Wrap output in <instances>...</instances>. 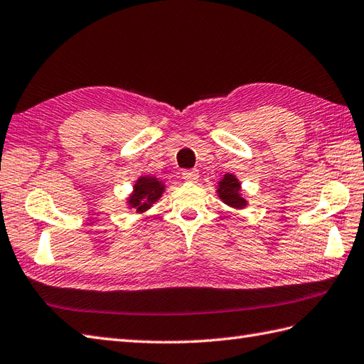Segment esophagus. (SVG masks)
I'll return each instance as SVG.
<instances>
[{"instance_id": "esophagus-1", "label": "esophagus", "mask_w": 364, "mask_h": 364, "mask_svg": "<svg viewBox=\"0 0 364 364\" xmlns=\"http://www.w3.org/2000/svg\"><path fill=\"white\" fill-rule=\"evenodd\" d=\"M183 180L194 183L198 180V170H183Z\"/></svg>"}]
</instances>
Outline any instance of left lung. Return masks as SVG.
<instances>
[{"label": "left lung", "mask_w": 364, "mask_h": 364, "mask_svg": "<svg viewBox=\"0 0 364 364\" xmlns=\"http://www.w3.org/2000/svg\"><path fill=\"white\" fill-rule=\"evenodd\" d=\"M218 184V194L223 203L235 208V210H242L247 206V200L241 194V183L237 181L235 175L227 173Z\"/></svg>", "instance_id": "1"}]
</instances>
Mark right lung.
<instances>
[{
    "label": "right lung",
    "instance_id": "right-lung-1",
    "mask_svg": "<svg viewBox=\"0 0 364 364\" xmlns=\"http://www.w3.org/2000/svg\"><path fill=\"white\" fill-rule=\"evenodd\" d=\"M164 192V184L154 176H141L134 184L133 194L128 197L129 208H134L136 213L149 211L154 202L161 198Z\"/></svg>",
    "mask_w": 364,
    "mask_h": 364
}]
</instances>
